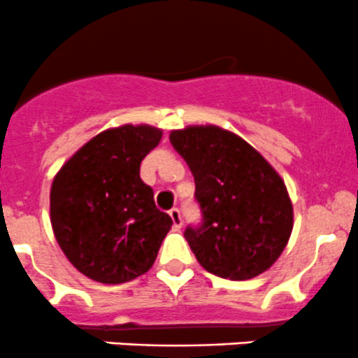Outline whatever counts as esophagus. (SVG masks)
<instances>
[{
    "mask_svg": "<svg viewBox=\"0 0 358 358\" xmlns=\"http://www.w3.org/2000/svg\"><path fill=\"white\" fill-rule=\"evenodd\" d=\"M169 214H171L172 222H174L176 228H180V226H182V217H180V210H179V208L178 207L171 208V210H169Z\"/></svg>",
    "mask_w": 358,
    "mask_h": 358,
    "instance_id": "1",
    "label": "esophagus"
}]
</instances>
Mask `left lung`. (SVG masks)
I'll use <instances>...</instances> for the list:
<instances>
[{"mask_svg":"<svg viewBox=\"0 0 358 358\" xmlns=\"http://www.w3.org/2000/svg\"><path fill=\"white\" fill-rule=\"evenodd\" d=\"M171 144L194 178L201 222L184 238L198 263L221 278L266 271L289 242L292 203L284 180L250 144L219 127H187Z\"/></svg>","mask_w":358,"mask_h":358,"instance_id":"8db88e82","label":"left lung"}]
</instances>
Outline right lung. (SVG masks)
Returning a JSON list of instances; mask_svg holds the SVG:
<instances>
[{
  "mask_svg": "<svg viewBox=\"0 0 358 358\" xmlns=\"http://www.w3.org/2000/svg\"><path fill=\"white\" fill-rule=\"evenodd\" d=\"M162 139L150 125H123L88 141L52 182L50 219L73 266L101 284H123L153 266L172 226L143 182L141 162Z\"/></svg>",
  "mask_w": 358,
  "mask_h": 358,
  "instance_id": "right-lung-1",
  "label": "right lung"
}]
</instances>
